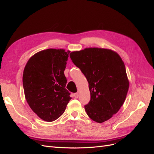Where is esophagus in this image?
I'll list each match as a JSON object with an SVG mask.
<instances>
[{
	"label": "esophagus",
	"instance_id": "1",
	"mask_svg": "<svg viewBox=\"0 0 154 154\" xmlns=\"http://www.w3.org/2000/svg\"><path fill=\"white\" fill-rule=\"evenodd\" d=\"M74 97H75V98H78V93H74Z\"/></svg>",
	"mask_w": 154,
	"mask_h": 154
}]
</instances>
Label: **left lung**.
Segmentation results:
<instances>
[{"label": "left lung", "instance_id": "1", "mask_svg": "<svg viewBox=\"0 0 154 154\" xmlns=\"http://www.w3.org/2000/svg\"><path fill=\"white\" fill-rule=\"evenodd\" d=\"M70 57L88 83L91 100L84 106L87 114L97 123L109 120L120 109L129 87L125 64L114 51L86 48Z\"/></svg>", "mask_w": 154, "mask_h": 154}]
</instances>
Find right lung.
<instances>
[{"mask_svg":"<svg viewBox=\"0 0 154 154\" xmlns=\"http://www.w3.org/2000/svg\"><path fill=\"white\" fill-rule=\"evenodd\" d=\"M70 51L48 49L30 58L22 82L27 103L40 118L53 122L61 116L71 100L64 71Z\"/></svg>","mask_w":154,"mask_h":154,"instance_id":"1","label":"right lung"}]
</instances>
